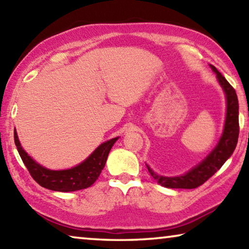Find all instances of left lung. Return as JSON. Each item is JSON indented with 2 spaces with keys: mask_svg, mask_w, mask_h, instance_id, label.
<instances>
[{
  "mask_svg": "<svg viewBox=\"0 0 249 249\" xmlns=\"http://www.w3.org/2000/svg\"><path fill=\"white\" fill-rule=\"evenodd\" d=\"M210 67L216 74L217 81L224 91L226 98V117L222 136L215 148L211 151L199 165L193 167L184 175L177 177L159 176L153 171V169H150L148 165H146L151 177L162 187L170 189H195L200 187L224 165V162L234 153L237 145L239 134L237 95L234 88L227 82L220 71L212 65H210Z\"/></svg>",
  "mask_w": 249,
  "mask_h": 249,
  "instance_id": "1",
  "label": "left lung"
}]
</instances>
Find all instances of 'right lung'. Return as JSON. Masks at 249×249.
Masks as SVG:
<instances>
[{"label":"right lung","instance_id":"obj_1","mask_svg":"<svg viewBox=\"0 0 249 249\" xmlns=\"http://www.w3.org/2000/svg\"><path fill=\"white\" fill-rule=\"evenodd\" d=\"M117 140L119 137H115L101 144L89 157L75 167L65 170H52L39 165L28 156L20 146L18 133L14 129L16 148L33 179L43 188L59 192H72L91 187L102 172L109 150Z\"/></svg>","mask_w":249,"mask_h":249}]
</instances>
